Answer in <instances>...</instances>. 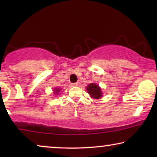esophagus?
I'll return each mask as SVG.
<instances>
[{"label": "esophagus", "instance_id": "obj_1", "mask_svg": "<svg viewBox=\"0 0 157 157\" xmlns=\"http://www.w3.org/2000/svg\"><path fill=\"white\" fill-rule=\"evenodd\" d=\"M71 86H78V83H72Z\"/></svg>", "mask_w": 157, "mask_h": 157}]
</instances>
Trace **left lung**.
I'll list each match as a JSON object with an SVG mask.
<instances>
[{"mask_svg": "<svg viewBox=\"0 0 157 157\" xmlns=\"http://www.w3.org/2000/svg\"><path fill=\"white\" fill-rule=\"evenodd\" d=\"M86 90L89 92L91 97L94 98H99L101 97L102 92L98 85L95 83H91L86 87Z\"/></svg>", "mask_w": 157, "mask_h": 157, "instance_id": "left-lung-1", "label": "left lung"}]
</instances>
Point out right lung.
Segmentation results:
<instances>
[{
	"instance_id": "obj_1",
	"label": "right lung",
	"mask_w": 157,
	"mask_h": 157,
	"mask_svg": "<svg viewBox=\"0 0 157 157\" xmlns=\"http://www.w3.org/2000/svg\"><path fill=\"white\" fill-rule=\"evenodd\" d=\"M59 91H60V89H57L56 90V91H55V92H56V93H58V92H59Z\"/></svg>"
}]
</instances>
